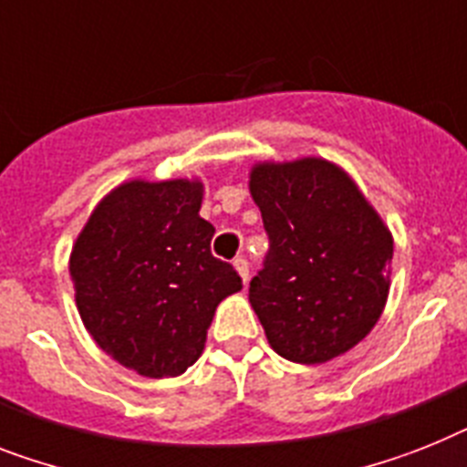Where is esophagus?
<instances>
[{"label":"esophagus","instance_id":"1","mask_svg":"<svg viewBox=\"0 0 467 467\" xmlns=\"http://www.w3.org/2000/svg\"><path fill=\"white\" fill-rule=\"evenodd\" d=\"M234 267H236V272H238V275H241L243 284H248V279H250V265H248V260H245V257H236V260H234Z\"/></svg>","mask_w":467,"mask_h":467}]
</instances>
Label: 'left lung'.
Wrapping results in <instances>:
<instances>
[{
	"instance_id": "8db88e82",
	"label": "left lung",
	"mask_w": 467,
	"mask_h": 467,
	"mask_svg": "<svg viewBox=\"0 0 467 467\" xmlns=\"http://www.w3.org/2000/svg\"><path fill=\"white\" fill-rule=\"evenodd\" d=\"M250 195L269 250L248 298L269 346L300 365L350 350L389 296L394 238L375 207L344 169L319 157L255 164Z\"/></svg>"
}]
</instances>
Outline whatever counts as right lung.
Instances as JSON below:
<instances>
[{
  "mask_svg": "<svg viewBox=\"0 0 467 467\" xmlns=\"http://www.w3.org/2000/svg\"><path fill=\"white\" fill-rule=\"evenodd\" d=\"M202 183L129 181L107 195L71 250L80 319L99 348L142 377H176L205 348L214 310L243 288L212 255Z\"/></svg>",
  "mask_w": 467,
  "mask_h": 467,
  "instance_id": "add662e5",
  "label": "right lung"
}]
</instances>
